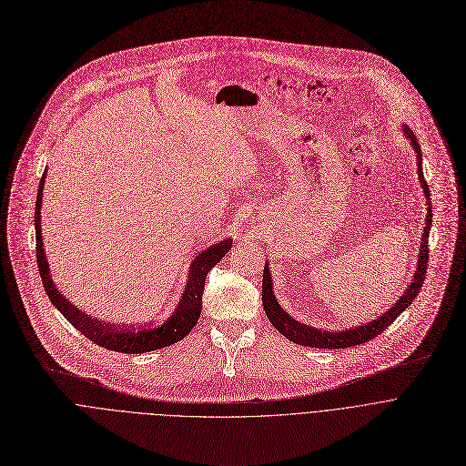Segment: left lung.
I'll use <instances>...</instances> for the list:
<instances>
[{
    "label": "left lung",
    "instance_id": "left-lung-1",
    "mask_svg": "<svg viewBox=\"0 0 466 466\" xmlns=\"http://www.w3.org/2000/svg\"><path fill=\"white\" fill-rule=\"evenodd\" d=\"M404 135L411 140V146L415 149L417 155V166H419V180L424 191V197L428 201V214H426V227H424V234L420 239V252H419V259H417V271L415 277L411 279V284L408 286V289L404 291V295L398 299L392 308H389L385 313H381L378 319H372L361 326L356 328H347V329H339V331H328V329H319V328H311L304 322L295 320L288 311H284V308L279 304L275 291H273V279H271V269L269 263H265L263 268V280H261V300H263V309L268 319L271 320V324L280 331L284 338H288L289 341L302 345V347H311V349H349V347H356L361 345L365 341H370L374 338H378L381 331L390 326L394 322V319L400 315L402 311H406L408 306H411V302L415 300V297L419 295L422 282L426 279V268H428V236H430V228H431V203H430V187L424 180V173H422V153H420V146L417 142V137L413 135V130L408 125H402Z\"/></svg>",
    "mask_w": 466,
    "mask_h": 466
}]
</instances>
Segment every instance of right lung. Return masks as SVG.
Segmentation results:
<instances>
[{
  "label": "right lung",
  "instance_id": "obj_1",
  "mask_svg": "<svg viewBox=\"0 0 466 466\" xmlns=\"http://www.w3.org/2000/svg\"><path fill=\"white\" fill-rule=\"evenodd\" d=\"M46 171L38 184V195H36V205H35V228H36V261H38V271L44 284V289L53 302V306L68 319L81 334H85L90 341L96 345L108 349L112 352H125V354H144L151 350H158L169 345L178 343L184 339L193 326L198 320L203 308V291L208 271L218 265L223 256L230 250L232 241L223 239L207 250L198 252L191 263L187 271V282L184 288V293L175 308V311L169 315V319L158 326H116L99 322L97 319L88 317L85 311H81L76 304H72L62 293H58L56 286L53 284L51 273H49V263L46 259L44 252V241H42V225H40V207H42V189H44Z\"/></svg>",
  "mask_w": 466,
  "mask_h": 466
}]
</instances>
